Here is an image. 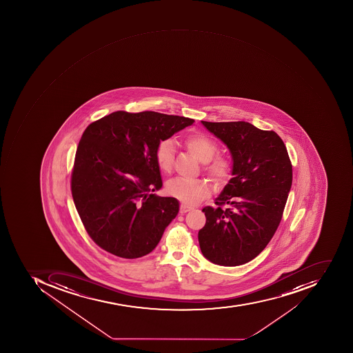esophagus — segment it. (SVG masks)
<instances>
[{"label": "esophagus", "mask_w": 353, "mask_h": 353, "mask_svg": "<svg viewBox=\"0 0 353 353\" xmlns=\"http://www.w3.org/2000/svg\"><path fill=\"white\" fill-rule=\"evenodd\" d=\"M191 210H192V208H191L190 206L185 205V204H181V205H180V213L181 214L187 213V212Z\"/></svg>", "instance_id": "34e87169"}]
</instances>
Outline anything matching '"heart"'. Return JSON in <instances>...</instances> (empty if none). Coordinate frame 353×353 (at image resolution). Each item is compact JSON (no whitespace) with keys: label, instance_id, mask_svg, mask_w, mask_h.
Segmentation results:
<instances>
[{"label":"heart","instance_id":"obj_1","mask_svg":"<svg viewBox=\"0 0 353 353\" xmlns=\"http://www.w3.org/2000/svg\"><path fill=\"white\" fill-rule=\"evenodd\" d=\"M185 147L203 164V170L210 176L216 185L227 183L230 178L232 163L228 155L216 153L218 145L215 140L202 133L190 134L185 139ZM155 162L164 173L173 168L174 143L170 139H163L155 149ZM168 194L178 199L187 205H196L208 196L212 190L205 180H188L175 178L166 185Z\"/></svg>","mask_w":353,"mask_h":353}]
</instances>
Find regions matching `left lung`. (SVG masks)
<instances>
[{
    "mask_svg": "<svg viewBox=\"0 0 353 353\" xmlns=\"http://www.w3.org/2000/svg\"><path fill=\"white\" fill-rule=\"evenodd\" d=\"M201 122L227 145L233 161V177L215 199L217 208L202 210L201 252L215 265H244L265 250L280 225L293 181L292 163L273 130L244 121Z\"/></svg>",
    "mask_w": 353,
    "mask_h": 353,
    "instance_id": "8db88e82",
    "label": "left lung"
}]
</instances>
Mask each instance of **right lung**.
Segmentation results:
<instances>
[{"label": "right lung", "mask_w": 353, "mask_h": 353, "mask_svg": "<svg viewBox=\"0 0 353 353\" xmlns=\"http://www.w3.org/2000/svg\"><path fill=\"white\" fill-rule=\"evenodd\" d=\"M194 120L153 111H117L84 130L71 175L75 208L88 235L118 257L151 253L179 212L162 188L155 149Z\"/></svg>", "instance_id": "right-lung-1"}]
</instances>
